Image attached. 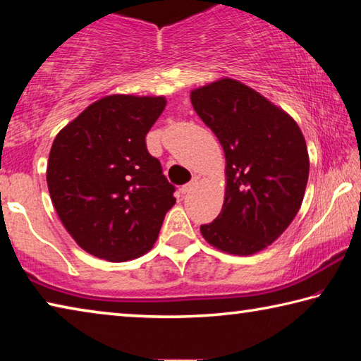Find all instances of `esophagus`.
Instances as JSON below:
<instances>
[{"label": "esophagus", "instance_id": "34e87169", "mask_svg": "<svg viewBox=\"0 0 361 361\" xmlns=\"http://www.w3.org/2000/svg\"><path fill=\"white\" fill-rule=\"evenodd\" d=\"M197 185H199V178H197V176H194V178H192L191 181L186 183L185 186H181V192H183V194H188V192H191L192 189H194L195 186H197Z\"/></svg>", "mask_w": 361, "mask_h": 361}]
</instances>
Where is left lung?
Returning <instances> with one entry per match:
<instances>
[{
	"label": "left lung",
	"instance_id": "obj_1",
	"mask_svg": "<svg viewBox=\"0 0 361 361\" xmlns=\"http://www.w3.org/2000/svg\"><path fill=\"white\" fill-rule=\"evenodd\" d=\"M191 103L221 143L226 191L221 213L200 226L212 247L248 256L276 242L301 209L309 152L296 121L237 79L191 90Z\"/></svg>",
	"mask_w": 361,
	"mask_h": 361
}]
</instances>
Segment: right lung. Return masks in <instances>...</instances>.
I'll list each match as a JSON object with an SVG mask.
<instances>
[{
	"label": "right lung",
	"mask_w": 361,
	"mask_h": 361,
	"mask_svg": "<svg viewBox=\"0 0 361 361\" xmlns=\"http://www.w3.org/2000/svg\"><path fill=\"white\" fill-rule=\"evenodd\" d=\"M166 105L162 95H106L57 133L46 172L49 194L84 252L124 262L157 240L176 199L161 162L146 149V133Z\"/></svg>",
	"instance_id": "1"
}]
</instances>
